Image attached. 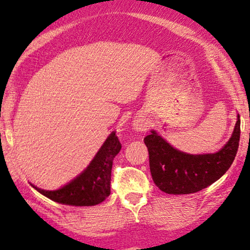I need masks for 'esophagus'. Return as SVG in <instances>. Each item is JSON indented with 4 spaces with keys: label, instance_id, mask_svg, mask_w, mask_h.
I'll return each mask as SVG.
<instances>
[{
    "label": "esophagus",
    "instance_id": "esophagus-1",
    "mask_svg": "<svg viewBox=\"0 0 250 250\" xmlns=\"http://www.w3.org/2000/svg\"><path fill=\"white\" fill-rule=\"evenodd\" d=\"M139 129H141V126H139V127H138Z\"/></svg>",
    "mask_w": 250,
    "mask_h": 250
}]
</instances>
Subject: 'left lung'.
Returning a JSON list of instances; mask_svg holds the SVG:
<instances>
[{
	"mask_svg": "<svg viewBox=\"0 0 250 250\" xmlns=\"http://www.w3.org/2000/svg\"><path fill=\"white\" fill-rule=\"evenodd\" d=\"M240 141V116L227 145L216 153L189 155L179 151L155 131L145 138L153 182L169 194H189L209 187L230 168Z\"/></svg>",
	"mask_w": 250,
	"mask_h": 250,
	"instance_id": "8db88e82",
	"label": "left lung"
}]
</instances>
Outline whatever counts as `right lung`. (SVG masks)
Instances as JSON below:
<instances>
[{
    "label": "right lung",
    "mask_w": 250,
    "mask_h": 250,
    "mask_svg": "<svg viewBox=\"0 0 250 250\" xmlns=\"http://www.w3.org/2000/svg\"><path fill=\"white\" fill-rule=\"evenodd\" d=\"M122 145L112 132L83 173L60 189L54 191L33 188L49 199L71 206H94L110 194L112 160Z\"/></svg>",
    "instance_id": "right-lung-1"
}]
</instances>
